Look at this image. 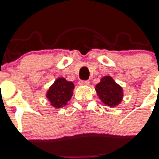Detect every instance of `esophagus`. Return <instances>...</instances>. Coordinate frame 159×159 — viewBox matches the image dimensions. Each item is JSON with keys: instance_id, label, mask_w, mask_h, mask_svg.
Segmentation results:
<instances>
[{"instance_id": "esophagus-1", "label": "esophagus", "mask_w": 159, "mask_h": 159, "mask_svg": "<svg viewBox=\"0 0 159 159\" xmlns=\"http://www.w3.org/2000/svg\"><path fill=\"white\" fill-rule=\"evenodd\" d=\"M80 85H88L89 84V81L88 80H80L79 82Z\"/></svg>"}]
</instances>
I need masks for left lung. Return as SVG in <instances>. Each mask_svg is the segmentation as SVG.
Segmentation results:
<instances>
[{"label": "left lung", "instance_id": "1", "mask_svg": "<svg viewBox=\"0 0 159 159\" xmlns=\"http://www.w3.org/2000/svg\"><path fill=\"white\" fill-rule=\"evenodd\" d=\"M99 99L104 104L116 107L120 103L123 98V89L111 76H104L95 86Z\"/></svg>", "mask_w": 159, "mask_h": 159}]
</instances>
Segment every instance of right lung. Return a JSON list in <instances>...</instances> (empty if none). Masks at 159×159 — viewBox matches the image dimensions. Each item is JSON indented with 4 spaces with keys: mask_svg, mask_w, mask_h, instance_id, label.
<instances>
[{
    "mask_svg": "<svg viewBox=\"0 0 159 159\" xmlns=\"http://www.w3.org/2000/svg\"><path fill=\"white\" fill-rule=\"evenodd\" d=\"M74 89V84L64 78H59L50 87L47 92V98L51 105L56 108L63 107L71 99Z\"/></svg>",
    "mask_w": 159,
    "mask_h": 159,
    "instance_id": "obj_1",
    "label": "right lung"
}]
</instances>
